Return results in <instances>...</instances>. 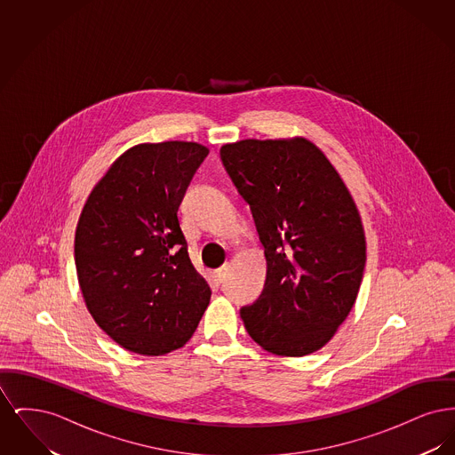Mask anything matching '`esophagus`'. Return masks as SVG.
Masks as SVG:
<instances>
[{
  "label": "esophagus",
  "mask_w": 455,
  "mask_h": 455,
  "mask_svg": "<svg viewBox=\"0 0 455 455\" xmlns=\"http://www.w3.org/2000/svg\"><path fill=\"white\" fill-rule=\"evenodd\" d=\"M227 271H228V267H227V266H221L220 269L215 271V278H217L218 283H221L225 278H227Z\"/></svg>",
  "instance_id": "obj_1"
}]
</instances>
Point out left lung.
<instances>
[{"label":"left lung","instance_id":"1","mask_svg":"<svg viewBox=\"0 0 455 455\" xmlns=\"http://www.w3.org/2000/svg\"><path fill=\"white\" fill-rule=\"evenodd\" d=\"M251 206L267 264L259 299L242 307L269 353L310 355L353 308L367 260L362 218L343 179L312 141L242 140L220 150Z\"/></svg>","mask_w":455,"mask_h":455}]
</instances>
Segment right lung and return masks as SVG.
<instances>
[{
    "label": "right lung",
    "mask_w": 455,
    "mask_h": 455,
    "mask_svg": "<svg viewBox=\"0 0 455 455\" xmlns=\"http://www.w3.org/2000/svg\"><path fill=\"white\" fill-rule=\"evenodd\" d=\"M208 152L193 141L136 145L110 165L82 210L80 290L93 321L132 353L160 356L184 347L212 299L177 217Z\"/></svg>",
    "instance_id": "right-lung-1"
}]
</instances>
